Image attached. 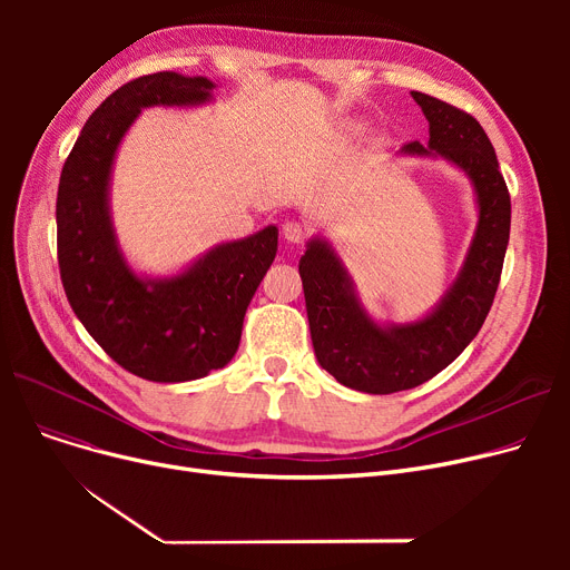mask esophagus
<instances>
[{
	"instance_id": "obj_1",
	"label": "esophagus",
	"mask_w": 570,
	"mask_h": 570,
	"mask_svg": "<svg viewBox=\"0 0 570 570\" xmlns=\"http://www.w3.org/2000/svg\"><path fill=\"white\" fill-rule=\"evenodd\" d=\"M282 235H284V239H288L291 245H303L305 239H307V235H309V230L301 222H286L282 226Z\"/></svg>"
}]
</instances>
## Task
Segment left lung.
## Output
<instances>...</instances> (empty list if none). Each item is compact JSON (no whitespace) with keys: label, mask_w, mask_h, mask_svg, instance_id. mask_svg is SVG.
I'll list each match as a JSON object with an SVG mask.
<instances>
[{"label":"left lung","mask_w":570,"mask_h":570,"mask_svg":"<svg viewBox=\"0 0 570 570\" xmlns=\"http://www.w3.org/2000/svg\"><path fill=\"white\" fill-rule=\"evenodd\" d=\"M430 122L428 147L409 142V155H441L473 183L478 228L464 267L441 305L409 325L381 327L357 305L353 282L325 239H312L301 258V279L316 361L342 385L391 395L421 385L451 365L481 331L494 303L511 235V194L494 147L469 112L423 92H411Z\"/></svg>","instance_id":"8db88e82"}]
</instances>
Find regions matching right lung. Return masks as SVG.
<instances>
[{"mask_svg":"<svg viewBox=\"0 0 570 570\" xmlns=\"http://www.w3.org/2000/svg\"><path fill=\"white\" fill-rule=\"evenodd\" d=\"M213 87L175 71L129 80L89 115L59 177L57 261L69 305L119 367L157 383L194 381L230 361L277 254V228L267 226L213 249L183 275L145 282L117 249L108 177L119 140L140 108L203 104Z\"/></svg>","mask_w":570,"mask_h":570,"instance_id":"obj_1","label":"right lung"}]
</instances>
